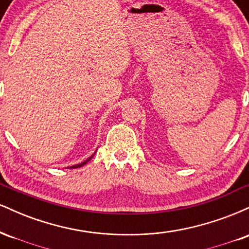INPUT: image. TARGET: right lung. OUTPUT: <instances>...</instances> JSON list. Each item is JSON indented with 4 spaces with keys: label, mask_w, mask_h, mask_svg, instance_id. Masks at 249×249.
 Masks as SVG:
<instances>
[{
    "label": "right lung",
    "mask_w": 249,
    "mask_h": 249,
    "mask_svg": "<svg viewBox=\"0 0 249 249\" xmlns=\"http://www.w3.org/2000/svg\"><path fill=\"white\" fill-rule=\"evenodd\" d=\"M91 158H92V157H90V158H89V159H87V160H85V161H83V162H81V164H78V165H75V166H71L70 168H78V167H82L83 166V165H85V164H87V162L89 161V160H90V159Z\"/></svg>",
    "instance_id": "add662e5"
}]
</instances>
